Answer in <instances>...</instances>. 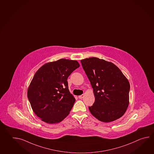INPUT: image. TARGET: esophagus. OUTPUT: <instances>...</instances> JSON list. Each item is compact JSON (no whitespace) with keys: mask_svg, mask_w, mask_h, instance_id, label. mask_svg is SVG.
Returning a JSON list of instances; mask_svg holds the SVG:
<instances>
[{"mask_svg":"<svg viewBox=\"0 0 154 154\" xmlns=\"http://www.w3.org/2000/svg\"><path fill=\"white\" fill-rule=\"evenodd\" d=\"M83 97H84V95H83V94L81 95H79V99H82Z\"/></svg>","mask_w":154,"mask_h":154,"instance_id":"obj_1","label":"esophagus"}]
</instances>
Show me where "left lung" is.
Segmentation results:
<instances>
[{
	"instance_id": "1",
	"label": "left lung",
	"mask_w": 154,
	"mask_h": 154,
	"mask_svg": "<svg viewBox=\"0 0 154 154\" xmlns=\"http://www.w3.org/2000/svg\"><path fill=\"white\" fill-rule=\"evenodd\" d=\"M81 62L95 96L94 104L88 107L90 112L104 122L119 119L128 106V79L113 63L94 57Z\"/></svg>"
}]
</instances>
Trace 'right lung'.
Masks as SVG:
<instances>
[{
    "instance_id": "obj_1",
    "label": "right lung",
    "mask_w": 154,
    "mask_h": 154,
    "mask_svg": "<svg viewBox=\"0 0 154 154\" xmlns=\"http://www.w3.org/2000/svg\"><path fill=\"white\" fill-rule=\"evenodd\" d=\"M79 67L75 60L61 59L44 64L35 72L27 97L33 112L42 121L60 122L69 114L75 99L69 92L67 79Z\"/></svg>"
}]
</instances>
